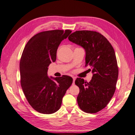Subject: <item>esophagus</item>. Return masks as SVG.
<instances>
[{
  "label": "esophagus",
  "mask_w": 135,
  "mask_h": 135,
  "mask_svg": "<svg viewBox=\"0 0 135 135\" xmlns=\"http://www.w3.org/2000/svg\"><path fill=\"white\" fill-rule=\"evenodd\" d=\"M73 84H74V82H75V80H76V78L74 77H73Z\"/></svg>",
  "instance_id": "1"
}]
</instances>
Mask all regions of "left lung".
<instances>
[{
	"label": "left lung",
	"mask_w": 135,
	"mask_h": 135,
	"mask_svg": "<svg viewBox=\"0 0 135 135\" xmlns=\"http://www.w3.org/2000/svg\"><path fill=\"white\" fill-rule=\"evenodd\" d=\"M85 51V66H89L93 76L89 83L77 78L80 88L77 100L80 108L88 113H96L105 107L114 94L118 76L117 62L113 47L99 33L78 31L68 37Z\"/></svg>",
	"instance_id": "1"
}]
</instances>
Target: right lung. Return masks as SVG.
<instances>
[{
    "mask_svg": "<svg viewBox=\"0 0 135 135\" xmlns=\"http://www.w3.org/2000/svg\"><path fill=\"white\" fill-rule=\"evenodd\" d=\"M70 30L44 31L33 36L23 49L20 64L21 85L32 108L43 114H52L61 106L62 98L73 83L70 76L49 77L48 67L56 58L61 41Z\"/></svg>",
    "mask_w": 135,
    "mask_h": 135,
    "instance_id": "obj_1",
    "label": "right lung"
}]
</instances>
